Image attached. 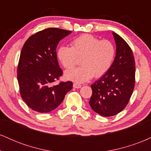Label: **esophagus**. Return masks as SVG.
<instances>
[{"mask_svg":"<svg viewBox=\"0 0 151 151\" xmlns=\"http://www.w3.org/2000/svg\"><path fill=\"white\" fill-rule=\"evenodd\" d=\"M81 85L79 84H77V83H74L73 84V87L74 88H76V89H79V88H81Z\"/></svg>","mask_w":151,"mask_h":151,"instance_id":"obj_1","label":"esophagus"}]
</instances>
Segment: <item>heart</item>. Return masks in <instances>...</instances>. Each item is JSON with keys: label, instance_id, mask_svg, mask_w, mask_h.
Returning a JSON list of instances; mask_svg holds the SVG:
<instances>
[{"label": "heart", "instance_id": "heart-1", "mask_svg": "<svg viewBox=\"0 0 151 151\" xmlns=\"http://www.w3.org/2000/svg\"><path fill=\"white\" fill-rule=\"evenodd\" d=\"M115 56V47L108 40L84 34L71 42V47L61 46L58 58L63 67L71 70L81 58V67L65 72V77L78 83L85 82L93 77H100L109 70Z\"/></svg>", "mask_w": 151, "mask_h": 151}]
</instances>
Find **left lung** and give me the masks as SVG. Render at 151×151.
Returning <instances> with one entry per match:
<instances>
[{"label":"left lung","mask_w":151,"mask_h":151,"mask_svg":"<svg viewBox=\"0 0 151 151\" xmlns=\"http://www.w3.org/2000/svg\"><path fill=\"white\" fill-rule=\"evenodd\" d=\"M116 53L111 67L91 85L89 105L102 116L116 115L129 103L135 86V60L131 47L119 35L113 32Z\"/></svg>","instance_id":"8db88e82"}]
</instances>
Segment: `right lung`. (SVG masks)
<instances>
[{
    "label": "right lung",
    "mask_w": 151,
    "mask_h": 151,
    "mask_svg": "<svg viewBox=\"0 0 151 151\" xmlns=\"http://www.w3.org/2000/svg\"><path fill=\"white\" fill-rule=\"evenodd\" d=\"M71 32L56 27L45 29L31 35L22 47L18 66L20 93L27 106L35 111L54 110L72 89L70 81L52 84L63 74L58 62L57 46Z\"/></svg>",
    "instance_id": "right-lung-1"
}]
</instances>
